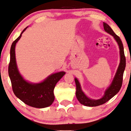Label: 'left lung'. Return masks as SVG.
I'll return each instance as SVG.
<instances>
[{
	"label": "left lung",
	"mask_w": 131,
	"mask_h": 131,
	"mask_svg": "<svg viewBox=\"0 0 131 131\" xmlns=\"http://www.w3.org/2000/svg\"><path fill=\"white\" fill-rule=\"evenodd\" d=\"M103 27L105 31L112 35L117 41L118 45L120 54V63L112 83L110 85V86L105 91L104 96L100 99L93 100L88 97L81 89L80 83L79 82L77 78H75V82L77 87V98L78 100V101L81 103V104L86 106L95 107L103 104L116 95L118 92L119 91L122 84H123V74L126 66V59L125 54H124L123 44L119 36H117L114 32V31H113V29L111 28V27L109 26L107 24L103 23Z\"/></svg>",
	"instance_id": "8db88e82"
}]
</instances>
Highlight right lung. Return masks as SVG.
<instances>
[{"mask_svg": "<svg viewBox=\"0 0 131 131\" xmlns=\"http://www.w3.org/2000/svg\"><path fill=\"white\" fill-rule=\"evenodd\" d=\"M27 27L23 30L20 35L12 45L8 69V75L12 82L13 91L21 101L33 107H47L54 102V88L58 81L64 76L66 72L61 71L51 74L43 82L38 83H29L23 78L17 68L15 46Z\"/></svg>", "mask_w": 131, "mask_h": 131, "instance_id": "1", "label": "right lung"}]
</instances>
